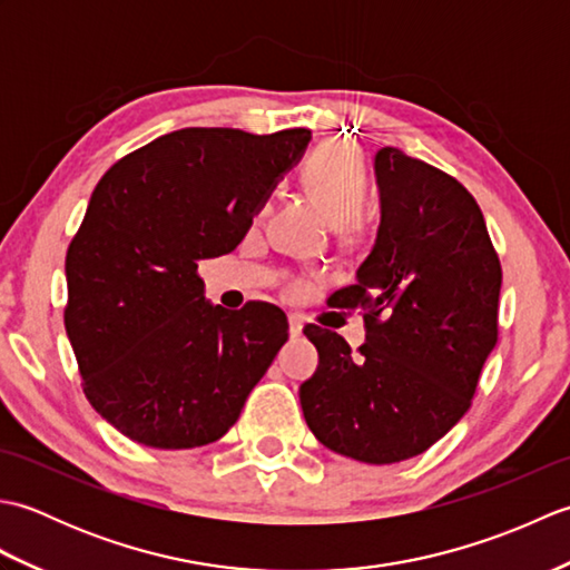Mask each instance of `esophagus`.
<instances>
[{"label": "esophagus", "instance_id": "34e87169", "mask_svg": "<svg viewBox=\"0 0 570 570\" xmlns=\"http://www.w3.org/2000/svg\"><path fill=\"white\" fill-rule=\"evenodd\" d=\"M288 333H292V337L304 333V318L296 316V313H292V316H288Z\"/></svg>", "mask_w": 570, "mask_h": 570}]
</instances>
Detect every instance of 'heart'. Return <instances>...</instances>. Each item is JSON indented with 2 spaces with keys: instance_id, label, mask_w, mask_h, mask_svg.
Instances as JSON below:
<instances>
[{
  "instance_id": "b5f03b06",
  "label": "heart",
  "mask_w": 570,
  "mask_h": 570,
  "mask_svg": "<svg viewBox=\"0 0 570 570\" xmlns=\"http://www.w3.org/2000/svg\"><path fill=\"white\" fill-rule=\"evenodd\" d=\"M304 184L337 233L355 237L365 229L360 208L367 198V168L355 144L337 139L321 144L306 159Z\"/></svg>"
}]
</instances>
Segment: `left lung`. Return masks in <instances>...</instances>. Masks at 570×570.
<instances>
[{"label": "left lung", "instance_id": "8db88e82", "mask_svg": "<svg viewBox=\"0 0 570 570\" xmlns=\"http://www.w3.org/2000/svg\"><path fill=\"white\" fill-rule=\"evenodd\" d=\"M382 223L357 284L328 306L357 308V355L306 325L318 370L301 384L313 435L360 463L414 458L463 419L498 345L502 266L480 205L463 184L402 149L374 156Z\"/></svg>", "mask_w": 570, "mask_h": 570}]
</instances>
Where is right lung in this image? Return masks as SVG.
I'll list each match as a JSON object with an SVG mask.
<instances>
[{
	"label": "right lung",
	"mask_w": 570,
	"mask_h": 570,
	"mask_svg": "<svg viewBox=\"0 0 570 570\" xmlns=\"http://www.w3.org/2000/svg\"><path fill=\"white\" fill-rule=\"evenodd\" d=\"M311 129L186 127L122 156L66 254V333L82 392L127 439L208 445L288 337L282 308L210 306L198 262L233 252Z\"/></svg>",
	"instance_id": "right-lung-1"
}]
</instances>
